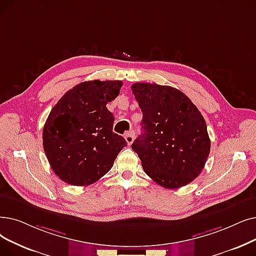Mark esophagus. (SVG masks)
I'll list each match as a JSON object with an SVG mask.
<instances>
[{
	"label": "esophagus",
	"instance_id": "1",
	"mask_svg": "<svg viewBox=\"0 0 256 256\" xmlns=\"http://www.w3.org/2000/svg\"><path fill=\"white\" fill-rule=\"evenodd\" d=\"M126 140L128 146H130L132 141H134V134H132V132H128V135H126Z\"/></svg>",
	"mask_w": 256,
	"mask_h": 256
}]
</instances>
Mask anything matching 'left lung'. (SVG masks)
<instances>
[{
  "instance_id": "1",
  "label": "left lung",
  "mask_w": 256,
  "mask_h": 256,
  "mask_svg": "<svg viewBox=\"0 0 256 256\" xmlns=\"http://www.w3.org/2000/svg\"><path fill=\"white\" fill-rule=\"evenodd\" d=\"M132 94L143 115L142 134L132 144L146 174L176 190L203 170L210 139L202 114L184 93L170 86L136 82Z\"/></svg>"
}]
</instances>
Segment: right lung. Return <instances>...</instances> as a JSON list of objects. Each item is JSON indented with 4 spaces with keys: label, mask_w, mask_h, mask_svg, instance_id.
I'll use <instances>...</instances> for the list:
<instances>
[{
    "label": "right lung",
    "mask_w": 256,
    "mask_h": 256,
    "mask_svg": "<svg viewBox=\"0 0 256 256\" xmlns=\"http://www.w3.org/2000/svg\"><path fill=\"white\" fill-rule=\"evenodd\" d=\"M120 80L80 82L53 106L42 130V146L51 168L74 186L93 184L114 164L124 138L113 132L106 108L119 95Z\"/></svg>",
    "instance_id": "1"
}]
</instances>
